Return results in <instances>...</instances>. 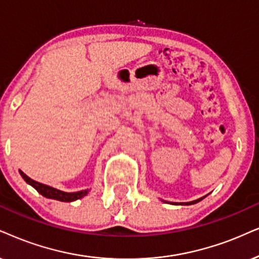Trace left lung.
<instances>
[{"mask_svg":"<svg viewBox=\"0 0 259 259\" xmlns=\"http://www.w3.org/2000/svg\"><path fill=\"white\" fill-rule=\"evenodd\" d=\"M201 199H203V197H202V198H198V199H196V201H192V202H186V203H172V204H182V205H189V204H195V203H197V202H199V201H201Z\"/></svg>","mask_w":259,"mask_h":259,"instance_id":"obj_1","label":"left lung"}]
</instances>
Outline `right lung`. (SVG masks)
Masks as SVG:
<instances>
[{
  "instance_id": "add662e5",
  "label": "right lung",
  "mask_w": 259,
  "mask_h": 259,
  "mask_svg": "<svg viewBox=\"0 0 259 259\" xmlns=\"http://www.w3.org/2000/svg\"><path fill=\"white\" fill-rule=\"evenodd\" d=\"M19 172H20L21 177L25 179V182L27 183V184L33 186L39 194L42 195L47 198L57 199V201H61V202H73V201H76L78 198L84 197V196L88 194V191H90V190L87 189V190H82V191H77V192H64V191H61V190L52 188V186L41 184V183L33 181V179H31L29 177L26 176L22 171H19Z\"/></svg>"
}]
</instances>
